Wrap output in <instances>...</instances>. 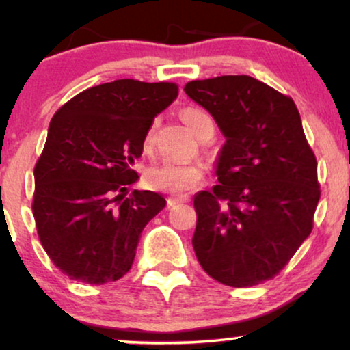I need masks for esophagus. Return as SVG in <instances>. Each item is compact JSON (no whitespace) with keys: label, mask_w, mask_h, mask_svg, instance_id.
<instances>
[{"label":"esophagus","mask_w":350,"mask_h":350,"mask_svg":"<svg viewBox=\"0 0 350 350\" xmlns=\"http://www.w3.org/2000/svg\"><path fill=\"white\" fill-rule=\"evenodd\" d=\"M187 200L189 198H186V196H171V198H167V207H174L178 204L187 202Z\"/></svg>","instance_id":"34e87169"}]
</instances>
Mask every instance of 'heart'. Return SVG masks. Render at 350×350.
Instances as JSON below:
<instances>
[{"label":"heart","mask_w":350,"mask_h":350,"mask_svg":"<svg viewBox=\"0 0 350 350\" xmlns=\"http://www.w3.org/2000/svg\"><path fill=\"white\" fill-rule=\"evenodd\" d=\"M184 122L194 131L200 135L208 126H214L212 116L208 111L200 107H186L180 111ZM154 138V130L148 131L144 136V148H150ZM204 179V171L199 164H186L176 161H163L152 166L144 172V184L150 189L161 192H170V194H186V192L194 191L200 186Z\"/></svg>","instance_id":"heart-1"}]
</instances>
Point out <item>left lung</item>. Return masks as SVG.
I'll use <instances>...</instances> for the list:
<instances>
[{
    "label": "left lung",
    "instance_id": "left-lung-1",
    "mask_svg": "<svg viewBox=\"0 0 350 350\" xmlns=\"http://www.w3.org/2000/svg\"><path fill=\"white\" fill-rule=\"evenodd\" d=\"M184 92L227 138L215 171L220 184L194 199L200 267L232 288L275 278L311 234L321 198L298 108L250 75L191 80Z\"/></svg>",
    "mask_w": 350,
    "mask_h": 350
}]
</instances>
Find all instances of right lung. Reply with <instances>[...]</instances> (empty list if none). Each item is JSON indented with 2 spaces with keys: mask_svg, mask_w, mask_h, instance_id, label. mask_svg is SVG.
Segmentation results:
<instances>
[{
  "mask_svg": "<svg viewBox=\"0 0 350 350\" xmlns=\"http://www.w3.org/2000/svg\"><path fill=\"white\" fill-rule=\"evenodd\" d=\"M174 82L122 79L80 92L52 116L34 166L33 214L51 262L70 280L105 284L133 265L144 226L166 200L126 189L154 116L178 97Z\"/></svg>",
  "mask_w": 350,
  "mask_h": 350,
  "instance_id": "obj_1",
  "label": "right lung"
}]
</instances>
